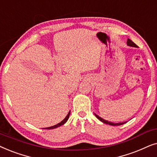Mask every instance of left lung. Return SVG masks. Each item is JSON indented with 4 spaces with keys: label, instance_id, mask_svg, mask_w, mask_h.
Returning a JSON list of instances; mask_svg holds the SVG:
<instances>
[{
    "label": "left lung",
    "instance_id": "obj_1",
    "mask_svg": "<svg viewBox=\"0 0 157 157\" xmlns=\"http://www.w3.org/2000/svg\"><path fill=\"white\" fill-rule=\"evenodd\" d=\"M127 44H128V46H130V47H137V46L136 44H134L133 42L131 40V39H128V40H127ZM95 116L97 117V118L99 119V120L100 121H102V122L104 123V124H109L110 125V126H121V125H123L126 122H122V123H116V124H114V123L113 122H110V121H106V120H104V119H103L102 118H100V116H98V115H96L95 113Z\"/></svg>",
    "mask_w": 157,
    "mask_h": 157
}]
</instances>
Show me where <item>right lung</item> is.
<instances>
[{
  "instance_id": "right-lung-1",
  "label": "right lung",
  "mask_w": 157,
  "mask_h": 157,
  "mask_svg": "<svg viewBox=\"0 0 157 157\" xmlns=\"http://www.w3.org/2000/svg\"><path fill=\"white\" fill-rule=\"evenodd\" d=\"M70 111L68 113L67 116L65 117V118H64L63 121H62L61 122L59 123V124H57V125H54V126H51V127H48V128H46L45 129H53V128H57V127H59V126H62V125H64V124H65V123L67 122V121L68 118H69V116H70Z\"/></svg>"
}]
</instances>
